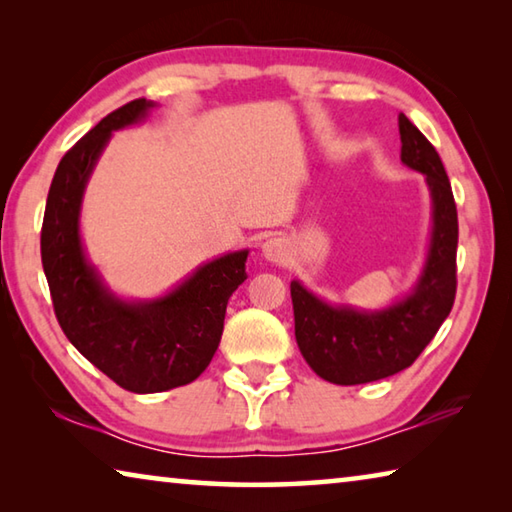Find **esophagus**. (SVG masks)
I'll return each instance as SVG.
<instances>
[{
  "label": "esophagus",
  "mask_w": 512,
  "mask_h": 512,
  "mask_svg": "<svg viewBox=\"0 0 512 512\" xmlns=\"http://www.w3.org/2000/svg\"><path fill=\"white\" fill-rule=\"evenodd\" d=\"M262 255L273 264H287L289 262V244L282 237H271L262 244Z\"/></svg>",
  "instance_id": "esophagus-1"
}]
</instances>
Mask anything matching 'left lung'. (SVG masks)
<instances>
[{"instance_id": "1", "label": "left lung", "mask_w": 512, "mask_h": 512, "mask_svg": "<svg viewBox=\"0 0 512 512\" xmlns=\"http://www.w3.org/2000/svg\"><path fill=\"white\" fill-rule=\"evenodd\" d=\"M402 162L420 171L431 194V239L409 296L384 309L329 305L291 282L296 341L318 377L332 384H368L409 368L452 311L456 298L458 216L452 185L431 142L409 117H397Z\"/></svg>"}]
</instances>
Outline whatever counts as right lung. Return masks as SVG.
Segmentation results:
<instances>
[{
    "label": "right lung",
    "mask_w": 512,
    "mask_h": 512,
    "mask_svg": "<svg viewBox=\"0 0 512 512\" xmlns=\"http://www.w3.org/2000/svg\"><path fill=\"white\" fill-rule=\"evenodd\" d=\"M151 108L146 99L126 103L63 155L40 235L42 268L69 343L131 393H162L201 375L219 348L228 300L248 277V250H235L198 266L160 298L124 300L88 259L81 239L85 187L112 133L140 124Z\"/></svg>",
    "instance_id": "1"
}]
</instances>
